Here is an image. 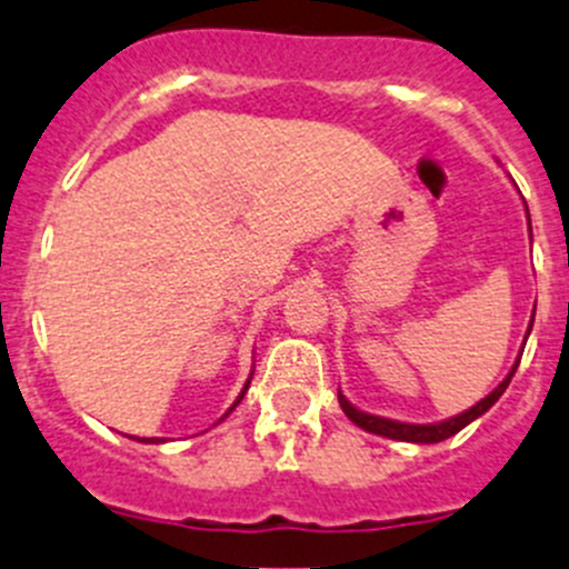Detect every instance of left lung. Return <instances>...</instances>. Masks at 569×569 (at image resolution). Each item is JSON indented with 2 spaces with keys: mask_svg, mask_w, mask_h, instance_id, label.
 Masks as SVG:
<instances>
[{
  "mask_svg": "<svg viewBox=\"0 0 569 569\" xmlns=\"http://www.w3.org/2000/svg\"><path fill=\"white\" fill-rule=\"evenodd\" d=\"M533 327V321H531ZM519 362H513L511 375L506 377V380L500 382V386L495 388V391L489 393L486 399H480L475 408L463 410L461 416H456V419H447V421H438V425H405V421H393V419H382V416H371V413H362V410L351 408L349 402H346L343 397L338 393L340 399V408H343V413L349 416L351 421H355L357 427H362V430L369 432H377V436H386V438H397V441H413V443H436V441H443V438L456 436L458 430H463V427L469 425V421H475L478 416H483L486 410L491 408V405L497 402V399L502 397V391L508 388V382H511L513 371H517Z\"/></svg>",
  "mask_w": 569,
  "mask_h": 569,
  "instance_id": "left-lung-1",
  "label": "left lung"
}]
</instances>
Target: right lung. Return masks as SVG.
<instances>
[{
    "label": "right lung",
    "mask_w": 569,
    "mask_h": 569,
    "mask_svg": "<svg viewBox=\"0 0 569 569\" xmlns=\"http://www.w3.org/2000/svg\"><path fill=\"white\" fill-rule=\"evenodd\" d=\"M248 391V386L246 388H242V393H246ZM242 393H240V399H242ZM240 399H237V402L234 405H231V410H234L237 408V405H240ZM150 441H153V438H150ZM156 441H159V438H156Z\"/></svg>",
    "instance_id": "right-lung-1"
}]
</instances>
